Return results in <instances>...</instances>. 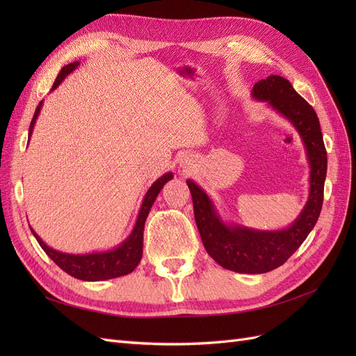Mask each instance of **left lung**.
Here are the masks:
<instances>
[{
  "label": "left lung",
  "mask_w": 356,
  "mask_h": 356,
  "mask_svg": "<svg viewBox=\"0 0 356 356\" xmlns=\"http://www.w3.org/2000/svg\"><path fill=\"white\" fill-rule=\"evenodd\" d=\"M252 98L267 102L296 127L310 166L309 199L294 222L282 230H254L227 224L213 202L195 181L187 179L195 220L204 250L221 267L238 273H267L282 266L306 241L319 218L324 202L327 152L315 110L281 75H268L254 84Z\"/></svg>",
  "instance_id": "1"
}]
</instances>
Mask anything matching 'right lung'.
<instances>
[{
	"mask_svg": "<svg viewBox=\"0 0 356 356\" xmlns=\"http://www.w3.org/2000/svg\"><path fill=\"white\" fill-rule=\"evenodd\" d=\"M79 65H80L79 62H71L68 65L63 67L58 74L51 90H55L58 86L65 80L67 75L71 74ZM41 106H42V101L38 104L34 117H32L31 120L29 134H28L29 138L32 135V131H34V124L41 111ZM172 178H174V174H172V172H168V174L161 175L157 181L153 182V186L149 187L148 191L145 193L141 209H139L138 218L131 234H129L117 248H114V250L102 251V252H90V254H67V252L53 250V248L47 246L41 241V238L34 230L31 229V232L34 234V238L37 239L40 246L44 250V252L62 268L63 272H67L68 275L77 279H81V281L96 282V281H106V279L129 275L135 270V267L139 264V261H141L143 258L144 225L149 213V209H152L160 190L163 188V186Z\"/></svg>",
	"mask_w": 356,
	"mask_h": 356,
	"instance_id": "1",
	"label": "right lung"
}]
</instances>
